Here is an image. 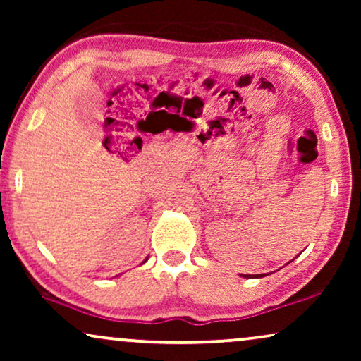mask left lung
<instances>
[{"label": "left lung", "instance_id": "obj_1", "mask_svg": "<svg viewBox=\"0 0 361 361\" xmlns=\"http://www.w3.org/2000/svg\"><path fill=\"white\" fill-rule=\"evenodd\" d=\"M245 278H259V276H251V274H246ZM261 278H263V276H261Z\"/></svg>", "mask_w": 361, "mask_h": 361}]
</instances>
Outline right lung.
Masks as SVG:
<instances>
[{"instance_id":"right-lung-1","label":"right lung","mask_w":361,"mask_h":361,"mask_svg":"<svg viewBox=\"0 0 361 361\" xmlns=\"http://www.w3.org/2000/svg\"><path fill=\"white\" fill-rule=\"evenodd\" d=\"M145 261H146V259H145ZM145 261H142V263H145Z\"/></svg>"}]
</instances>
